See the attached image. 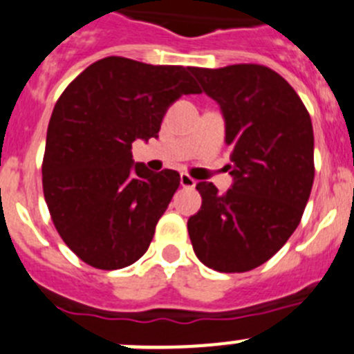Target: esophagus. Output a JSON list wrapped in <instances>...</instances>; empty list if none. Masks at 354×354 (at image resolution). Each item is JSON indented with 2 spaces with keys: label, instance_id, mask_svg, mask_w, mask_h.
<instances>
[{
  "label": "esophagus",
  "instance_id": "1",
  "mask_svg": "<svg viewBox=\"0 0 354 354\" xmlns=\"http://www.w3.org/2000/svg\"><path fill=\"white\" fill-rule=\"evenodd\" d=\"M180 186L183 187H195L196 180L192 179L187 174H180Z\"/></svg>",
  "mask_w": 354,
  "mask_h": 354
}]
</instances>
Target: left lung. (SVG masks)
<instances>
[{
	"label": "left lung",
	"instance_id": "1",
	"mask_svg": "<svg viewBox=\"0 0 354 354\" xmlns=\"http://www.w3.org/2000/svg\"><path fill=\"white\" fill-rule=\"evenodd\" d=\"M189 71L223 115L232 186L220 195L212 183L196 184L202 207L187 232L207 268L245 273L270 261L301 220L314 184L310 115L292 86L262 65Z\"/></svg>",
	"mask_w": 354,
	"mask_h": 354
}]
</instances>
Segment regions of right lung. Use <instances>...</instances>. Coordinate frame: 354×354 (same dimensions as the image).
Returning a JSON list of instances; mask_svg holds the SVG:
<instances>
[{
  "label": "right lung",
  "mask_w": 354,
  "mask_h": 354,
  "mask_svg": "<svg viewBox=\"0 0 354 354\" xmlns=\"http://www.w3.org/2000/svg\"><path fill=\"white\" fill-rule=\"evenodd\" d=\"M200 93L189 67L109 56L62 93L48 127L42 186L65 245L97 270H120L149 250L180 184L133 161L136 140L158 138L167 109Z\"/></svg>",
  "instance_id": "obj_1"
}]
</instances>
